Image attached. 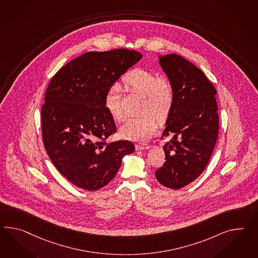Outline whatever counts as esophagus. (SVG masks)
Here are the masks:
<instances>
[{
	"label": "esophagus",
	"mask_w": 258,
	"mask_h": 258,
	"mask_svg": "<svg viewBox=\"0 0 258 258\" xmlns=\"http://www.w3.org/2000/svg\"><path fill=\"white\" fill-rule=\"evenodd\" d=\"M150 148V146L147 145V144H137L136 145V150L137 151H144V150H147V149H149Z\"/></svg>",
	"instance_id": "1"
}]
</instances>
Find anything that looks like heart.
<instances>
[{
    "instance_id": "b5f03b06",
    "label": "heart",
    "mask_w": 258,
    "mask_h": 258,
    "mask_svg": "<svg viewBox=\"0 0 258 258\" xmlns=\"http://www.w3.org/2000/svg\"><path fill=\"white\" fill-rule=\"evenodd\" d=\"M126 91L142 95L139 116L126 119L119 128V135L123 139L136 142H144L151 139L157 129L159 119L168 116L174 105V94L170 85L160 80L158 74L144 69L136 68L122 78ZM119 86L114 84L107 90L105 106L113 119L120 121L123 112L120 107Z\"/></svg>"
}]
</instances>
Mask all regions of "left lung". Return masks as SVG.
Returning <instances> with one entry per match:
<instances>
[{"instance_id": "left-lung-1", "label": "left lung", "mask_w": 258, "mask_h": 258, "mask_svg": "<svg viewBox=\"0 0 258 258\" xmlns=\"http://www.w3.org/2000/svg\"><path fill=\"white\" fill-rule=\"evenodd\" d=\"M174 94L162 139L165 162L155 171L159 182L178 190L204 171L216 144L219 116L216 89L203 71L177 54L160 56Z\"/></svg>"}]
</instances>
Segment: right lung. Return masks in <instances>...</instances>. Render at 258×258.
<instances>
[{
	"label": "right lung",
	"mask_w": 258,
	"mask_h": 258,
	"mask_svg": "<svg viewBox=\"0 0 258 258\" xmlns=\"http://www.w3.org/2000/svg\"><path fill=\"white\" fill-rule=\"evenodd\" d=\"M142 54L127 48L84 53L61 67L50 80L41 109L42 139L53 165L77 187L95 191L115 178L134 143H107L117 132L105 106L109 87Z\"/></svg>",
	"instance_id": "right-lung-1"
}]
</instances>
